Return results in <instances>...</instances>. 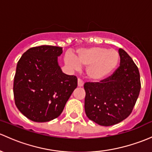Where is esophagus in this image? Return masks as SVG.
Here are the masks:
<instances>
[{
    "mask_svg": "<svg viewBox=\"0 0 152 152\" xmlns=\"http://www.w3.org/2000/svg\"><path fill=\"white\" fill-rule=\"evenodd\" d=\"M84 86V82L81 80L80 79H78V87H81Z\"/></svg>",
    "mask_w": 152,
    "mask_h": 152,
    "instance_id": "obj_1",
    "label": "esophagus"
}]
</instances>
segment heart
<instances>
[{
  "label": "heart",
  "mask_w": 152,
  "mask_h": 152,
  "mask_svg": "<svg viewBox=\"0 0 152 152\" xmlns=\"http://www.w3.org/2000/svg\"><path fill=\"white\" fill-rule=\"evenodd\" d=\"M64 60L69 68L75 71L80 69L81 66L85 67L87 76L90 80L100 81L116 71L120 62V55L115 49L92 47L77 50L76 59L67 55Z\"/></svg>",
  "instance_id": "obj_1"
}]
</instances>
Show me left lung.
Returning a JSON list of instances; mask_svg holds the SVG:
<instances>
[{
  "mask_svg": "<svg viewBox=\"0 0 152 152\" xmlns=\"http://www.w3.org/2000/svg\"><path fill=\"white\" fill-rule=\"evenodd\" d=\"M120 65L100 82L84 84V109L87 117L102 126L118 124L128 117L140 90V73L128 54L119 49Z\"/></svg>",
  "mask_w": 152,
  "mask_h": 152,
  "instance_id": "1",
  "label": "left lung"
}]
</instances>
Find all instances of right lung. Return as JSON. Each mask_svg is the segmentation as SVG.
I'll use <instances>...</instances> for the list:
<instances>
[{
    "label": "right lung",
    "instance_id": "add662e5",
    "mask_svg": "<svg viewBox=\"0 0 152 152\" xmlns=\"http://www.w3.org/2000/svg\"><path fill=\"white\" fill-rule=\"evenodd\" d=\"M63 48L43 45L32 47L17 63L14 96L19 111L36 122L58 117L73 90L77 78L63 73L57 61Z\"/></svg>",
    "mask_w": 152,
    "mask_h": 152
}]
</instances>
